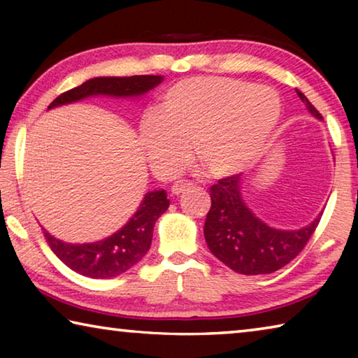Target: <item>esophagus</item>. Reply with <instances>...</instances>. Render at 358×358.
<instances>
[{"label": "esophagus", "mask_w": 358, "mask_h": 358, "mask_svg": "<svg viewBox=\"0 0 358 358\" xmlns=\"http://www.w3.org/2000/svg\"><path fill=\"white\" fill-rule=\"evenodd\" d=\"M191 186H192L191 181H187V180H178V181H175L171 191H172L173 196H178V194H181L183 191L189 189Z\"/></svg>", "instance_id": "esophagus-1"}]
</instances>
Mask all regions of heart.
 I'll return each instance as SVG.
<instances>
[{
  "label": "heart",
  "mask_w": 358,
  "mask_h": 358,
  "mask_svg": "<svg viewBox=\"0 0 358 358\" xmlns=\"http://www.w3.org/2000/svg\"><path fill=\"white\" fill-rule=\"evenodd\" d=\"M281 117L271 88L229 77H191L162 94L159 110L141 123V145L153 171L171 177L191 159L192 145L208 173L246 167L262 151Z\"/></svg>",
  "instance_id": "obj_1"
}]
</instances>
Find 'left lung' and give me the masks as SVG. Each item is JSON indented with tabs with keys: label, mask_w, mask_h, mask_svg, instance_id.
Segmentation results:
<instances>
[{
	"label": "left lung",
	"mask_w": 358,
	"mask_h": 358,
	"mask_svg": "<svg viewBox=\"0 0 358 358\" xmlns=\"http://www.w3.org/2000/svg\"><path fill=\"white\" fill-rule=\"evenodd\" d=\"M308 110L317 112L300 90H295ZM240 175L217 180L210 187L211 207L203 235L210 251L229 268L241 275H266L282 268L306 246L320 216L299 230H278L257 220L240 196Z\"/></svg>",
	"instance_id": "left-lung-1"
}]
</instances>
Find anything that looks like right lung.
<instances>
[{
    "mask_svg": "<svg viewBox=\"0 0 358 358\" xmlns=\"http://www.w3.org/2000/svg\"><path fill=\"white\" fill-rule=\"evenodd\" d=\"M162 82L161 76H132V77H96L90 78L80 87L64 92L52 102L48 108L71 104L88 96L107 94L117 98L141 96ZM169 199L164 189L145 194L136 215L115 232L96 243L71 245L57 240L44 230L45 241L57 257L71 270L83 276L107 280L118 276L134 266L148 252L153 238L155 222L169 208Z\"/></svg>",
    "mask_w": 358,
    "mask_h": 358,
    "instance_id": "1",
    "label": "right lung"
}]
</instances>
